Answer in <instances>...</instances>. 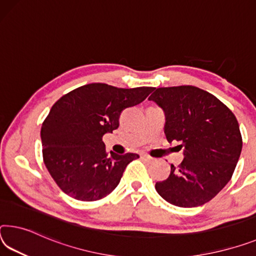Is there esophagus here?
I'll list each match as a JSON object with an SVG mask.
<instances>
[{"instance_id":"obj_1","label":"esophagus","mask_w":256,"mask_h":256,"mask_svg":"<svg viewBox=\"0 0 256 256\" xmlns=\"http://www.w3.org/2000/svg\"><path fill=\"white\" fill-rule=\"evenodd\" d=\"M141 158H142V160L146 162V163H152V162H154L152 158L147 156V155H141Z\"/></svg>"}]
</instances>
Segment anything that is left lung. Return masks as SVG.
<instances>
[{
  "instance_id": "left-lung-1",
  "label": "left lung",
  "mask_w": 256,
  "mask_h": 256,
  "mask_svg": "<svg viewBox=\"0 0 256 256\" xmlns=\"http://www.w3.org/2000/svg\"><path fill=\"white\" fill-rule=\"evenodd\" d=\"M149 100L165 114L164 132L168 142L179 141L184 160L156 192L170 204L197 208L224 188L236 168L242 140L232 112L213 94L200 88H154Z\"/></svg>"
}]
</instances>
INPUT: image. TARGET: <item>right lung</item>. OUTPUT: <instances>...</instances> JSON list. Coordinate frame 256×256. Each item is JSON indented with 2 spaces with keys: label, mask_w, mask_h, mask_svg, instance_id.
<instances>
[{
  "label": "right lung",
  "mask_w": 256,
  "mask_h": 256,
  "mask_svg": "<svg viewBox=\"0 0 256 256\" xmlns=\"http://www.w3.org/2000/svg\"><path fill=\"white\" fill-rule=\"evenodd\" d=\"M152 91L92 83L67 93L52 106L40 128L43 160L64 194L93 202L118 186L128 164L139 155L108 152L102 136L118 128L123 109L142 102Z\"/></svg>",
  "instance_id": "obj_1"
}]
</instances>
